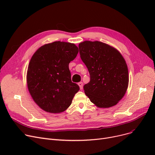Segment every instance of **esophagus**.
Returning <instances> with one entry per match:
<instances>
[{
  "label": "esophagus",
  "instance_id": "esophagus-1",
  "mask_svg": "<svg viewBox=\"0 0 155 155\" xmlns=\"http://www.w3.org/2000/svg\"><path fill=\"white\" fill-rule=\"evenodd\" d=\"M78 85L79 87H80V90H82V89H83V83H82V82H80L78 83Z\"/></svg>",
  "mask_w": 155,
  "mask_h": 155
}]
</instances>
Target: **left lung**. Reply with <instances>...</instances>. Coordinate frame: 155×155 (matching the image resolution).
I'll use <instances>...</instances> for the list:
<instances>
[{
	"label": "left lung",
	"mask_w": 155,
	"mask_h": 155,
	"mask_svg": "<svg viewBox=\"0 0 155 155\" xmlns=\"http://www.w3.org/2000/svg\"><path fill=\"white\" fill-rule=\"evenodd\" d=\"M81 60L91 80L84 85L86 95L97 107L114 106L123 98L129 83L128 69L120 53L112 46L85 41L78 45Z\"/></svg>",
	"instance_id": "left-lung-1"
}]
</instances>
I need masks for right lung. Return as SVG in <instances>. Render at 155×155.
<instances>
[{
  "mask_svg": "<svg viewBox=\"0 0 155 155\" xmlns=\"http://www.w3.org/2000/svg\"><path fill=\"white\" fill-rule=\"evenodd\" d=\"M78 53L74 44L55 41L39 48L32 56L28 87L35 102L44 110L60 113L71 105L80 88L71 82L69 63Z\"/></svg>",
  "mask_w": 155,
  "mask_h": 155,
  "instance_id": "1",
  "label": "right lung"
}]
</instances>
